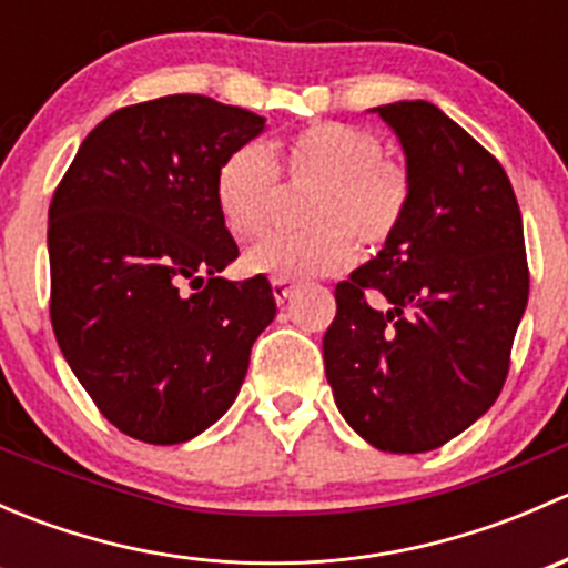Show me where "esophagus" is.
I'll use <instances>...</instances> for the list:
<instances>
[{
  "mask_svg": "<svg viewBox=\"0 0 568 568\" xmlns=\"http://www.w3.org/2000/svg\"><path fill=\"white\" fill-rule=\"evenodd\" d=\"M272 294L274 300H277V305H285L288 296L294 294V283H291V280H272Z\"/></svg>",
  "mask_w": 568,
  "mask_h": 568,
  "instance_id": "esophagus-1",
  "label": "esophagus"
}]
</instances>
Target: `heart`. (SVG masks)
I'll return each mask as SVG.
<instances>
[{
    "mask_svg": "<svg viewBox=\"0 0 568 568\" xmlns=\"http://www.w3.org/2000/svg\"><path fill=\"white\" fill-rule=\"evenodd\" d=\"M283 170L291 186H313L302 220L307 231L268 233L244 252V268L257 277L305 280L343 272L357 243L382 247L400 225L409 203V175L385 156L368 129L316 123L268 153L257 142L227 153L214 178V203L233 239L261 231L280 200Z\"/></svg>",
    "mask_w": 568,
    "mask_h": 568,
    "instance_id": "b5f03b06",
    "label": "heart"
}]
</instances>
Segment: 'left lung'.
I'll use <instances>...</instances> for the list:
<instances>
[{
  "label": "left lung",
  "instance_id": "1",
  "mask_svg": "<svg viewBox=\"0 0 568 568\" xmlns=\"http://www.w3.org/2000/svg\"><path fill=\"white\" fill-rule=\"evenodd\" d=\"M371 112L398 136L409 203L376 257L337 283L324 371L365 443L426 454L503 390L530 288L523 214L500 162L443 109L395 101Z\"/></svg>",
  "mask_w": 568,
  "mask_h": 568
}]
</instances>
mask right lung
Instances as JSON below:
<instances>
[{
	"label": "right lung",
	"mask_w": 568,
	"mask_h": 568,
	"mask_svg": "<svg viewBox=\"0 0 568 568\" xmlns=\"http://www.w3.org/2000/svg\"><path fill=\"white\" fill-rule=\"evenodd\" d=\"M263 129L261 114L205 95L118 109L51 200L57 343L101 415L142 443L214 426L277 313L266 277H220L239 247L216 211V170Z\"/></svg>",
	"instance_id": "1"
}]
</instances>
